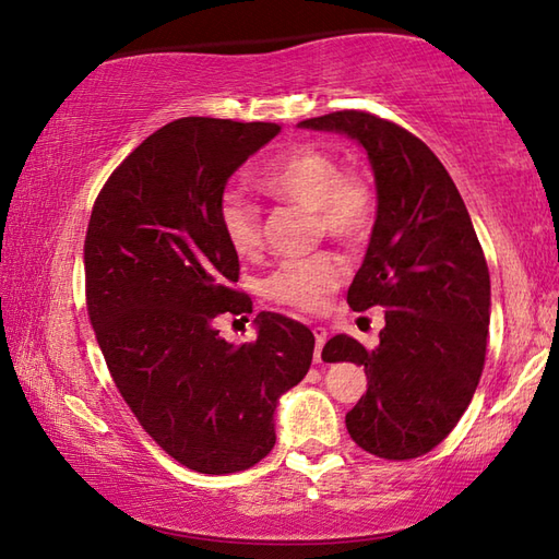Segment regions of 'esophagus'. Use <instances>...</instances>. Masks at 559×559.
Here are the masks:
<instances>
[{"label":"esophagus","instance_id":"34e87169","mask_svg":"<svg viewBox=\"0 0 559 559\" xmlns=\"http://www.w3.org/2000/svg\"><path fill=\"white\" fill-rule=\"evenodd\" d=\"M312 334H314V360H320L322 346L326 344V330L324 326H312Z\"/></svg>","mask_w":559,"mask_h":559}]
</instances>
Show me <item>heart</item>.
<instances>
[{
	"mask_svg": "<svg viewBox=\"0 0 559 559\" xmlns=\"http://www.w3.org/2000/svg\"><path fill=\"white\" fill-rule=\"evenodd\" d=\"M261 191L314 211L317 223L338 242H358L368 235L376 215V193L364 174L342 171L330 152L298 145L273 157L257 174ZM221 227L239 257H254L261 247L259 207L229 191L221 201ZM344 264L334 254L288 259L261 283L269 300L300 312H320L342 286Z\"/></svg>",
	"mask_w": 559,
	"mask_h": 559,
	"instance_id": "obj_1",
	"label": "heart"
}]
</instances>
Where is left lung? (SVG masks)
Here are the masks:
<instances>
[{"mask_svg": "<svg viewBox=\"0 0 559 559\" xmlns=\"http://www.w3.org/2000/svg\"><path fill=\"white\" fill-rule=\"evenodd\" d=\"M356 140L373 167L378 213L346 300L382 308L380 344L336 334L326 364L364 366L366 395L346 414L352 439L385 461L439 445L473 400L489 334V269L467 207L439 157L390 120L334 111L298 123Z\"/></svg>", "mask_w": 559, "mask_h": 559, "instance_id": "left-lung-1", "label": "left lung"}]
</instances>
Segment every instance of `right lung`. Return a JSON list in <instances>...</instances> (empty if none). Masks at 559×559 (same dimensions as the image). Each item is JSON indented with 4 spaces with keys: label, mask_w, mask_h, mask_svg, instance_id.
<instances>
[{
    "label": "right lung",
    "mask_w": 559,
    "mask_h": 559,
    "mask_svg": "<svg viewBox=\"0 0 559 559\" xmlns=\"http://www.w3.org/2000/svg\"><path fill=\"white\" fill-rule=\"evenodd\" d=\"M278 123L179 118L130 152L94 203L84 239L86 310L140 426L203 475L239 473L276 443L283 392L308 376L314 336L276 312L257 342L229 344L221 314H249L221 227L227 179Z\"/></svg>",
    "instance_id": "obj_1"
}]
</instances>
